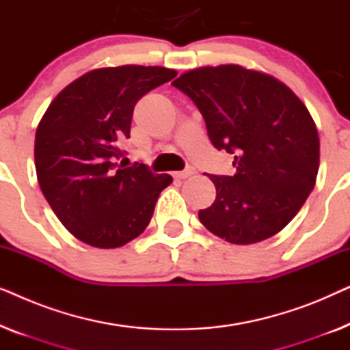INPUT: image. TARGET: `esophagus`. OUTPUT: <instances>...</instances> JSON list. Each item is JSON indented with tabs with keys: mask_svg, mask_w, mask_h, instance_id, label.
Listing matches in <instances>:
<instances>
[{
	"mask_svg": "<svg viewBox=\"0 0 350 350\" xmlns=\"http://www.w3.org/2000/svg\"><path fill=\"white\" fill-rule=\"evenodd\" d=\"M196 170L193 169V167H188V169L181 170V172H175V178L178 180H185V178H189L191 175H194Z\"/></svg>",
	"mask_w": 350,
	"mask_h": 350,
	"instance_id": "34e87169",
	"label": "esophagus"
}]
</instances>
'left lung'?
I'll return each mask as SVG.
<instances>
[{"label": "left lung", "mask_w": 350, "mask_h": 350, "mask_svg": "<svg viewBox=\"0 0 350 350\" xmlns=\"http://www.w3.org/2000/svg\"><path fill=\"white\" fill-rule=\"evenodd\" d=\"M172 84L198 105L213 146L234 154L236 174L208 175L217 198L199 210L200 223L236 245L275 236L317 180L320 140L308 107L274 76L234 64L185 71Z\"/></svg>", "instance_id": "obj_1"}]
</instances>
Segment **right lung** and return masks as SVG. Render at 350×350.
<instances>
[{
	"mask_svg": "<svg viewBox=\"0 0 350 350\" xmlns=\"http://www.w3.org/2000/svg\"><path fill=\"white\" fill-rule=\"evenodd\" d=\"M164 66L95 68L70 83L42 114L35 137L40 188L60 223L81 242L118 248L151 221L169 174L145 164L126 167L121 145L131 137L133 107L169 83Z\"/></svg>",
	"mask_w": 350,
	"mask_h": 350,
	"instance_id": "1",
	"label": "right lung"
}]
</instances>
